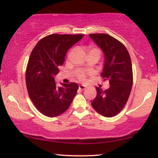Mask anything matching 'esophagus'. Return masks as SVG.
Masks as SVG:
<instances>
[{"mask_svg": "<svg viewBox=\"0 0 158 158\" xmlns=\"http://www.w3.org/2000/svg\"><path fill=\"white\" fill-rule=\"evenodd\" d=\"M79 88L81 90H84V89H85V88H86V86L84 85H79Z\"/></svg>", "mask_w": 158, "mask_h": 158, "instance_id": "1", "label": "esophagus"}]
</instances>
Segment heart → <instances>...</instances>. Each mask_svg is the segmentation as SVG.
Listing matches in <instances>:
<instances>
[{"mask_svg": "<svg viewBox=\"0 0 158 158\" xmlns=\"http://www.w3.org/2000/svg\"><path fill=\"white\" fill-rule=\"evenodd\" d=\"M88 53H91V52H96V53H98L99 55H100V51L98 50L97 48H95L94 47H88ZM77 78H78L80 81H83L84 80H85V73H83V72H80L78 74H77Z\"/></svg>", "mask_w": 158, "mask_h": 158, "instance_id": "b5f03b06", "label": "heart"}]
</instances>
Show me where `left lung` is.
Wrapping results in <instances>:
<instances>
[{
    "label": "left lung",
    "mask_w": 158,
    "mask_h": 158,
    "mask_svg": "<svg viewBox=\"0 0 158 158\" xmlns=\"http://www.w3.org/2000/svg\"><path fill=\"white\" fill-rule=\"evenodd\" d=\"M89 36L103 52L101 76L110 85L105 90L96 87L97 95L91 104L99 114L112 117L122 111L130 95L133 83L131 58L124 44L109 34H91Z\"/></svg>",
    "instance_id": "8db88e82"
}]
</instances>
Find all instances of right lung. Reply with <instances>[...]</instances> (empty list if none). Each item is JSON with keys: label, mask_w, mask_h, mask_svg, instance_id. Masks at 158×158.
Instances as JSON below:
<instances>
[{"label": "right lung", "mask_w": 158, "mask_h": 158, "mask_svg": "<svg viewBox=\"0 0 158 158\" xmlns=\"http://www.w3.org/2000/svg\"><path fill=\"white\" fill-rule=\"evenodd\" d=\"M83 34H51L39 42L30 55L26 71V83L31 100L44 115L55 117L68 109L77 94L76 83L56 85L67 52L83 37Z\"/></svg>", "instance_id": "1"}]
</instances>
